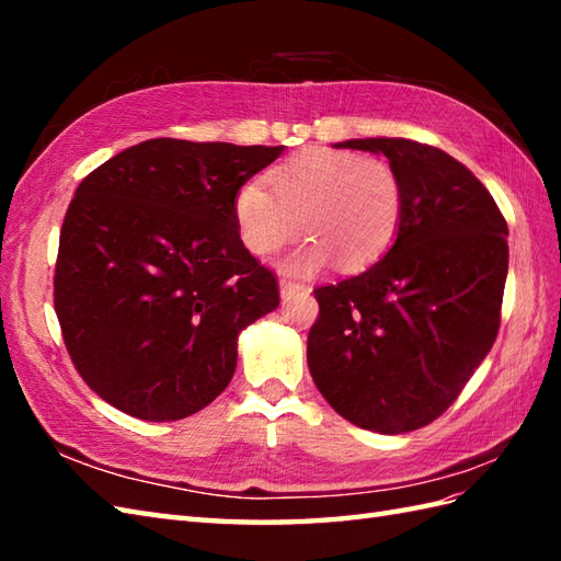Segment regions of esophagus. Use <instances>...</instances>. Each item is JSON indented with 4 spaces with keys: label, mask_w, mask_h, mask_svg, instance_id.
Segmentation results:
<instances>
[{
    "label": "esophagus",
    "mask_w": 561,
    "mask_h": 561,
    "mask_svg": "<svg viewBox=\"0 0 561 561\" xmlns=\"http://www.w3.org/2000/svg\"><path fill=\"white\" fill-rule=\"evenodd\" d=\"M311 289L306 287V284H299V282H289V279H282L279 282V296L284 301L287 299H291V296H296V294H308Z\"/></svg>",
    "instance_id": "esophagus-1"
}]
</instances>
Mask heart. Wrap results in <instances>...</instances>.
<instances>
[{
  "label": "heart",
  "instance_id": "1",
  "mask_svg": "<svg viewBox=\"0 0 561 561\" xmlns=\"http://www.w3.org/2000/svg\"><path fill=\"white\" fill-rule=\"evenodd\" d=\"M267 190L248 181L233 195V221L257 257L277 253L304 229L308 241L282 262L284 272L311 274L330 257L359 272L383 257L402 221V183L390 163L354 151L313 147L267 173Z\"/></svg>",
  "mask_w": 561,
  "mask_h": 561
}]
</instances>
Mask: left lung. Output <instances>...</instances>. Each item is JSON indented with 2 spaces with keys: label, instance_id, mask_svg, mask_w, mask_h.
<instances>
[{
  "label": "left lung",
  "instance_id": "obj_1",
  "mask_svg": "<svg viewBox=\"0 0 561 561\" xmlns=\"http://www.w3.org/2000/svg\"><path fill=\"white\" fill-rule=\"evenodd\" d=\"M335 147L383 153L402 183V221L376 265L316 289L308 368L347 422L414 432L450 408L492 350L508 226L486 187L446 151L400 137Z\"/></svg>",
  "mask_w": 561,
  "mask_h": 561
}]
</instances>
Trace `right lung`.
Segmentation results:
<instances>
[{
	"label": "right lung",
	"instance_id": "obj_1",
	"mask_svg": "<svg viewBox=\"0 0 561 561\" xmlns=\"http://www.w3.org/2000/svg\"><path fill=\"white\" fill-rule=\"evenodd\" d=\"M284 147L147 139L83 178L59 231L55 311L93 392L175 422L229 386L238 335L279 306L233 195Z\"/></svg>",
	"mask_w": 561,
	"mask_h": 561
}]
</instances>
